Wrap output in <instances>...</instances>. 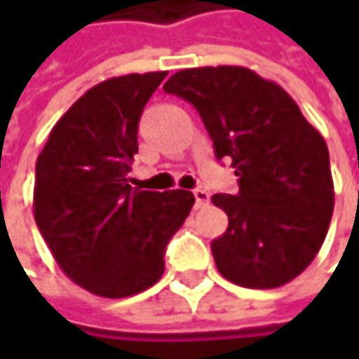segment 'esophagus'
<instances>
[{
  "instance_id": "34e87169",
  "label": "esophagus",
  "mask_w": 359,
  "mask_h": 359,
  "mask_svg": "<svg viewBox=\"0 0 359 359\" xmlns=\"http://www.w3.org/2000/svg\"><path fill=\"white\" fill-rule=\"evenodd\" d=\"M193 195H195V208H197V210H199V208H205V205L210 203V193H208L205 189H195Z\"/></svg>"
}]
</instances>
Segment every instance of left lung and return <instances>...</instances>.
Returning <instances> with one entry per match:
<instances>
[{
  "label": "left lung",
  "mask_w": 359,
  "mask_h": 359,
  "mask_svg": "<svg viewBox=\"0 0 359 359\" xmlns=\"http://www.w3.org/2000/svg\"><path fill=\"white\" fill-rule=\"evenodd\" d=\"M166 93L199 111L218 160L239 177L235 195L216 193L229 229L212 241L218 272L248 289H276L316 257L334 208L328 147L276 83L243 66L172 74Z\"/></svg>",
  "instance_id": "obj_1"
}]
</instances>
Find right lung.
I'll use <instances>...</instances> for the list:
<instances>
[{
    "label": "right lung",
    "instance_id": "obj_1",
    "mask_svg": "<svg viewBox=\"0 0 359 359\" xmlns=\"http://www.w3.org/2000/svg\"><path fill=\"white\" fill-rule=\"evenodd\" d=\"M166 72L114 76L55 122L36 158L35 222L57 266L100 297H128L164 274V251L189 216L191 191L128 184L145 104Z\"/></svg>",
    "mask_w": 359,
    "mask_h": 359
}]
</instances>
